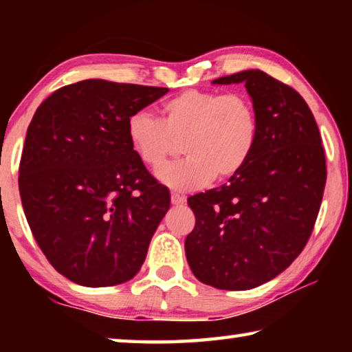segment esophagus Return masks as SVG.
I'll use <instances>...</instances> for the list:
<instances>
[{"label":"esophagus","mask_w":352,"mask_h":352,"mask_svg":"<svg viewBox=\"0 0 352 352\" xmlns=\"http://www.w3.org/2000/svg\"><path fill=\"white\" fill-rule=\"evenodd\" d=\"M170 201H172V205H184L186 204V197H184V195H180V194H177V192H172V195H170Z\"/></svg>","instance_id":"34e87169"}]
</instances>
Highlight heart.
<instances>
[{
  "mask_svg": "<svg viewBox=\"0 0 352 352\" xmlns=\"http://www.w3.org/2000/svg\"><path fill=\"white\" fill-rule=\"evenodd\" d=\"M129 144L148 169H158L182 142L183 162L157 172L172 189L205 186L214 177L230 180L245 168L258 144L259 119L248 98L237 93L186 90L162 105V119L147 111L127 118Z\"/></svg>",
  "mask_w": 352,
  "mask_h": 352,
  "instance_id": "obj_1",
  "label": "heart"
}]
</instances>
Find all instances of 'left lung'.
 <instances>
[{"instance_id": "left-lung-1", "label": "left lung", "mask_w": 352, "mask_h": 352, "mask_svg": "<svg viewBox=\"0 0 352 352\" xmlns=\"http://www.w3.org/2000/svg\"><path fill=\"white\" fill-rule=\"evenodd\" d=\"M212 83H245L258 144L228 183L188 199L195 226L184 252L199 281L248 290L278 276L306 247L326 184L324 148L311 109L292 87L261 69Z\"/></svg>"}]
</instances>
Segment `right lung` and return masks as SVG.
Returning a JSON list of instances; mask_svg holds the SVG:
<instances>
[{"instance_id":"add662e5","label":"right lung","mask_w":352,"mask_h":352,"mask_svg":"<svg viewBox=\"0 0 352 352\" xmlns=\"http://www.w3.org/2000/svg\"><path fill=\"white\" fill-rule=\"evenodd\" d=\"M169 90L88 79L58 88L28 127L23 210L51 265L76 284L132 279L170 206L129 144L127 118Z\"/></svg>"}]
</instances>
